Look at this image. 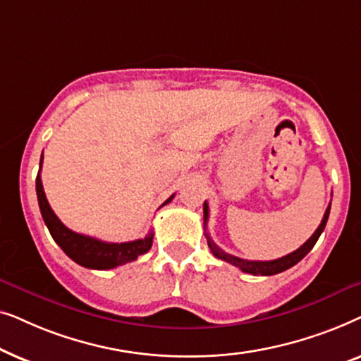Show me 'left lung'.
<instances>
[{
    "mask_svg": "<svg viewBox=\"0 0 361 361\" xmlns=\"http://www.w3.org/2000/svg\"><path fill=\"white\" fill-rule=\"evenodd\" d=\"M329 214H330V205L327 207V210H325L324 219H322V221H320L319 228L314 231V235L310 236V238L305 241V243L300 246V248L293 251V253L283 256V258L273 259V261H250V259L236 258V256L228 255V253H225L224 250H220L219 246L214 243V240L210 238L209 233H205V238H207V243H209V248L212 250V253H214V256L226 261V263L236 266V268H240L241 271H243V273L255 274V276H273V274L283 273V271L293 268L294 264H298L299 261L302 259L304 256L307 255L309 251L314 248V245L317 243L319 236L322 235L325 225H327ZM207 221H209V204H207V202H204V230H207L205 228Z\"/></svg>",
    "mask_w": 361,
    "mask_h": 361,
    "instance_id": "left-lung-1",
    "label": "left lung"
}]
</instances>
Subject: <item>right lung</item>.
I'll list each match as a JSON object with an SVG mask.
<instances>
[{
    "instance_id": "add662e5",
    "label": "right lung",
    "mask_w": 361,
    "mask_h": 361,
    "mask_svg": "<svg viewBox=\"0 0 361 361\" xmlns=\"http://www.w3.org/2000/svg\"><path fill=\"white\" fill-rule=\"evenodd\" d=\"M36 192L44 224L47 225L52 238L56 240V243L61 246L63 253H66L68 258L75 261L77 264L83 266V268L111 269L116 268V266L130 263V261H135L137 256L145 255L146 251L151 250L152 238H154V233H152V231L149 235H146L142 240L126 241V243H106V241L92 238V236L75 233V231L67 228V226L57 219V215L54 214V210L51 209V205H49V202L46 199V194H44L41 174H37L36 177ZM172 199H174V195H171L162 205L169 204Z\"/></svg>"
}]
</instances>
